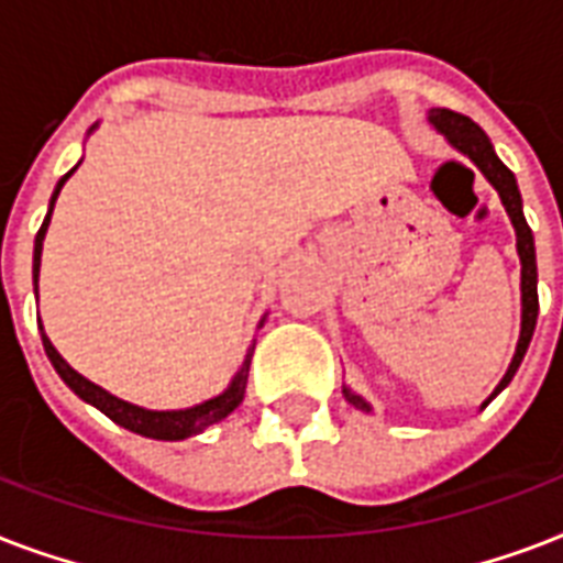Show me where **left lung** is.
Here are the masks:
<instances>
[{
    "label": "left lung",
    "instance_id": "1",
    "mask_svg": "<svg viewBox=\"0 0 563 563\" xmlns=\"http://www.w3.org/2000/svg\"><path fill=\"white\" fill-rule=\"evenodd\" d=\"M429 122L435 128L438 134L446 136V143L459 148L464 157H471L476 163V169L490 180V187L497 189L499 198H503V207H506L508 219L515 224V233H517V254H520V291H523V318H520V339H517V351H515V360L508 365L506 376L499 379V385L494 388L488 400L482 402V406H488L494 397H497L508 383H511V376L517 374L520 368V362H523L526 351H529V342H532V333H534V324H538V263H534V239H532V230L526 224V216H523V198H520V189H517V180L511 175L506 163L499 161L497 152H494V145L490 140L485 136L473 119L462 117V113H455V110H446V108H432L429 110ZM344 397L347 402H353L356 409L362 411H371V406L362 400L360 394H353L351 388H344Z\"/></svg>",
    "mask_w": 563,
    "mask_h": 563
}]
</instances>
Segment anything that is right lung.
I'll return each instance as SVG.
<instances>
[{
  "mask_svg": "<svg viewBox=\"0 0 563 563\" xmlns=\"http://www.w3.org/2000/svg\"><path fill=\"white\" fill-rule=\"evenodd\" d=\"M75 169H78V166H75ZM75 169H69L64 178L57 180L55 192H52V201H48L46 219H43V224H40L37 239H34V295H37L40 254H43V239H46L48 221H52V210H55L57 195H60V189H64V184L69 180V175H73ZM260 324H263V321H260ZM40 335H43V347H46V356L48 362L55 365L57 376H60V379H64V383L69 385V388H73L84 402H90V406H96L99 411H104V415H108L113 423H119V427L131 429V432H136V435L157 438V441H184V438L198 435V432H203V429L212 427V423H219L221 418H228L230 411L236 409L239 402H242V397H245L247 371H251V353H254V347L247 351L239 374L230 379V385L219 394V397L198 402V406H192V409L154 411V409H143V406H134V402H128V400H119V397H113L110 391H104L101 385L90 383L87 376H81L75 368H69L64 356L55 351V344L48 342V335L43 333V324H40Z\"/></svg>",
  "mask_w": 563,
  "mask_h": 563,
  "instance_id": "add662e5",
  "label": "right lung"
}]
</instances>
